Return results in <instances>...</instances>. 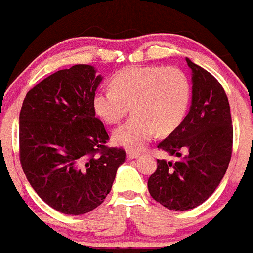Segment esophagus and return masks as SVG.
<instances>
[{"label": "esophagus", "mask_w": 253, "mask_h": 253, "mask_svg": "<svg viewBox=\"0 0 253 253\" xmlns=\"http://www.w3.org/2000/svg\"><path fill=\"white\" fill-rule=\"evenodd\" d=\"M127 160H134L137 159L138 156H140V153L138 152H132V151H127Z\"/></svg>", "instance_id": "1"}]
</instances>
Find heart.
Here are the masks:
<instances>
[{
    "instance_id": "b5f03b06",
    "label": "heart",
    "mask_w": 253,
    "mask_h": 253,
    "mask_svg": "<svg viewBox=\"0 0 253 253\" xmlns=\"http://www.w3.org/2000/svg\"><path fill=\"white\" fill-rule=\"evenodd\" d=\"M191 100V84L182 70L164 66H128L116 72L111 88L94 93L92 106L106 124L133 115L112 134L127 151H141L157 132L169 134L182 124Z\"/></svg>"
}]
</instances>
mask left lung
<instances>
[{
  "label": "left lung",
  "mask_w": 253,
  "mask_h": 253,
  "mask_svg": "<svg viewBox=\"0 0 253 253\" xmlns=\"http://www.w3.org/2000/svg\"><path fill=\"white\" fill-rule=\"evenodd\" d=\"M186 62L192 75L190 111L157 146L180 160H157L147 182L153 200L174 211L204 204L225 176L232 153L233 127L225 89L209 71L190 58Z\"/></svg>",
  "instance_id": "obj_1"
}]
</instances>
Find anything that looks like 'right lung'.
Masks as SVG:
<instances>
[{
    "mask_svg": "<svg viewBox=\"0 0 253 253\" xmlns=\"http://www.w3.org/2000/svg\"><path fill=\"white\" fill-rule=\"evenodd\" d=\"M89 65L60 70L27 92L20 112V161L37 195L65 214H84L110 193L122 148L92 106L103 77Z\"/></svg>",
    "mask_w": 253,
    "mask_h": 253,
    "instance_id": "obj_1",
    "label": "right lung"
}]
</instances>
